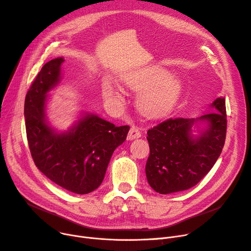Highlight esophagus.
<instances>
[{
    "label": "esophagus",
    "instance_id": "esophagus-1",
    "mask_svg": "<svg viewBox=\"0 0 251 251\" xmlns=\"http://www.w3.org/2000/svg\"><path fill=\"white\" fill-rule=\"evenodd\" d=\"M141 136V132L139 131V129L135 126L131 127L129 133H128V136H127V139L128 140H133L135 138H139Z\"/></svg>",
    "mask_w": 251,
    "mask_h": 251
}]
</instances>
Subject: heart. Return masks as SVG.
<instances>
[{
	"instance_id": "1",
	"label": "heart",
	"mask_w": 251,
	"mask_h": 251,
	"mask_svg": "<svg viewBox=\"0 0 251 251\" xmlns=\"http://www.w3.org/2000/svg\"><path fill=\"white\" fill-rule=\"evenodd\" d=\"M124 85L140 91L137 97L138 110L148 117L159 118L167 115L175 105L180 91L181 81L175 75L161 67H151L127 74L122 78ZM102 95L111 100H120L122 92L117 86L104 82Z\"/></svg>"
}]
</instances>
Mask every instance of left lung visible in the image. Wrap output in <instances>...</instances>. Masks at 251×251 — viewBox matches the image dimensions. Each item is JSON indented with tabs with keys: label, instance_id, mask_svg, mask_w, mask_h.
Instances as JSON below:
<instances>
[{
	"label": "left lung",
	"instance_id": "1",
	"mask_svg": "<svg viewBox=\"0 0 251 251\" xmlns=\"http://www.w3.org/2000/svg\"><path fill=\"white\" fill-rule=\"evenodd\" d=\"M210 107L215 112L196 119H168L148 131L146 174L154 191L168 194L189 189L216 164L226 139L225 99L218 98ZM202 122L206 129L195 137L193 125Z\"/></svg>",
	"mask_w": 251,
	"mask_h": 251
}]
</instances>
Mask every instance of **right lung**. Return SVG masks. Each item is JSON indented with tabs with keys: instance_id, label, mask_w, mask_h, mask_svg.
Instances as JSON below:
<instances>
[{
	"instance_id": "obj_1",
	"label": "right lung",
	"mask_w": 251,
	"mask_h": 251,
	"mask_svg": "<svg viewBox=\"0 0 251 251\" xmlns=\"http://www.w3.org/2000/svg\"><path fill=\"white\" fill-rule=\"evenodd\" d=\"M63 62L60 57L46 63L27 91L26 135L33 162L45 176L66 190L87 194L101 184L111 156L130 127H116L86 113L67 131L51 128L47 121V98L60 81Z\"/></svg>"
}]
</instances>
